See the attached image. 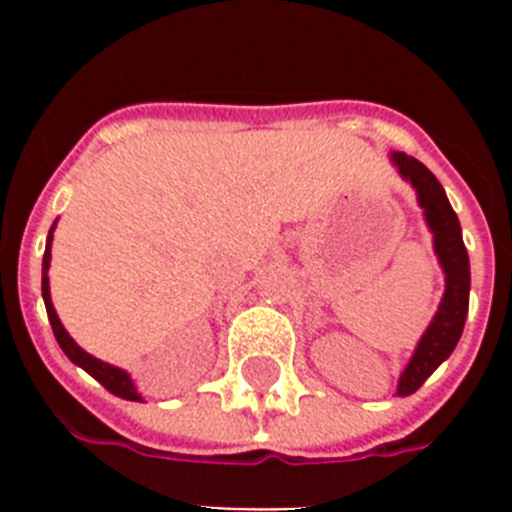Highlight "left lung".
<instances>
[{
	"label": "left lung",
	"mask_w": 512,
	"mask_h": 512,
	"mask_svg": "<svg viewBox=\"0 0 512 512\" xmlns=\"http://www.w3.org/2000/svg\"><path fill=\"white\" fill-rule=\"evenodd\" d=\"M390 161L397 174L415 189L425 225L433 235V251H436L438 264H441L443 279H446V289H443L436 315L420 336L413 356L397 379V395L408 397L415 390H420V384L449 359L451 351L459 343L461 330L467 323L472 277H469V253L461 241L459 217H456L449 197L443 192L441 182L420 164L418 158L392 151Z\"/></svg>",
	"instance_id": "8db88e82"
}]
</instances>
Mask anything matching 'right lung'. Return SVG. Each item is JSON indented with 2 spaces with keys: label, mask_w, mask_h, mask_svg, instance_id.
<instances>
[{
  "label": "right lung",
  "mask_w": 512,
  "mask_h": 512,
  "mask_svg": "<svg viewBox=\"0 0 512 512\" xmlns=\"http://www.w3.org/2000/svg\"><path fill=\"white\" fill-rule=\"evenodd\" d=\"M53 230H56V223L51 225V233H48V241H45V253H43V302H45V310H48V320H51L53 336H56L58 346L63 348V354L69 356L76 366H81L84 372L92 374V377L102 384L104 390H110L112 395L122 397V400L143 402V397H140L133 377H130L125 369H120V366H112V364H107V361L97 359V356L87 354V351H84V348H81L79 343L69 336V330L63 328L56 307H53V302H51V279H48V269H51Z\"/></svg>",
  "instance_id": "right-lung-1"
}]
</instances>
